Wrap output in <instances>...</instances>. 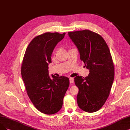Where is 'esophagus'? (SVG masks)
I'll use <instances>...</instances> for the list:
<instances>
[{"mask_svg":"<svg viewBox=\"0 0 130 130\" xmlns=\"http://www.w3.org/2000/svg\"><path fill=\"white\" fill-rule=\"evenodd\" d=\"M69 80H70V83H73L74 82V79L73 78H70L69 79Z\"/></svg>","mask_w":130,"mask_h":130,"instance_id":"obj_1","label":"esophagus"}]
</instances>
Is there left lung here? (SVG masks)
Wrapping results in <instances>:
<instances>
[{"label": "left lung", "instance_id": "1", "mask_svg": "<svg viewBox=\"0 0 130 130\" xmlns=\"http://www.w3.org/2000/svg\"><path fill=\"white\" fill-rule=\"evenodd\" d=\"M68 35L90 72L85 78L77 76L74 78L79 89L78 106L86 112H95L105 104L113 82L114 67L109 49L100 35L90 30L69 32Z\"/></svg>", "mask_w": 130, "mask_h": 130}]
</instances>
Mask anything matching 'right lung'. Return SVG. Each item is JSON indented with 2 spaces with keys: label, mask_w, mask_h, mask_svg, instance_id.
<instances>
[{
  "label": "right lung",
  "mask_w": 130,
  "mask_h": 130,
  "mask_svg": "<svg viewBox=\"0 0 130 130\" xmlns=\"http://www.w3.org/2000/svg\"><path fill=\"white\" fill-rule=\"evenodd\" d=\"M66 33L46 32L34 38L25 51L21 75L27 94L35 107L47 115L58 112L69 86L64 76L49 75L48 64L56 45Z\"/></svg>",
  "instance_id": "add662e5"
}]
</instances>
